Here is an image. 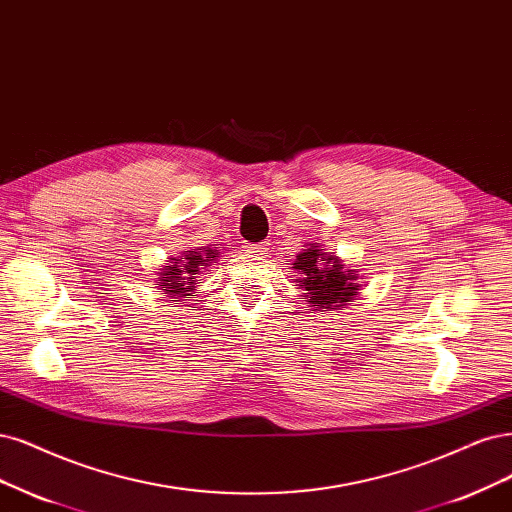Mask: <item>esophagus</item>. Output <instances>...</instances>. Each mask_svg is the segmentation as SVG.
<instances>
[{"mask_svg":"<svg viewBox=\"0 0 512 512\" xmlns=\"http://www.w3.org/2000/svg\"><path fill=\"white\" fill-rule=\"evenodd\" d=\"M267 250H269L267 243H250V245H245V252H250V254H254V256L267 254Z\"/></svg>","mask_w":512,"mask_h":512,"instance_id":"1","label":"esophagus"}]
</instances>
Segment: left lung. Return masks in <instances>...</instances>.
<instances>
[{
    "label": "left lung",
    "mask_w": 512,
    "mask_h": 512,
    "mask_svg": "<svg viewBox=\"0 0 512 512\" xmlns=\"http://www.w3.org/2000/svg\"><path fill=\"white\" fill-rule=\"evenodd\" d=\"M292 269L301 275L296 284L305 290L303 294L313 311L345 307L360 290V284H356L358 271L347 269L339 256L322 252L315 243H309V248L296 256Z\"/></svg>",
    "instance_id": "obj_1"
}]
</instances>
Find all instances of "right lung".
<instances>
[{"instance_id": "1", "label": "right lung", "mask_w": 512, "mask_h": 512, "mask_svg": "<svg viewBox=\"0 0 512 512\" xmlns=\"http://www.w3.org/2000/svg\"><path fill=\"white\" fill-rule=\"evenodd\" d=\"M218 256L220 250L203 248L197 252H186L180 258H171L167 267L158 271V290H163V294H171L173 298H190L197 288L195 284L199 281V273Z\"/></svg>"}]
</instances>
